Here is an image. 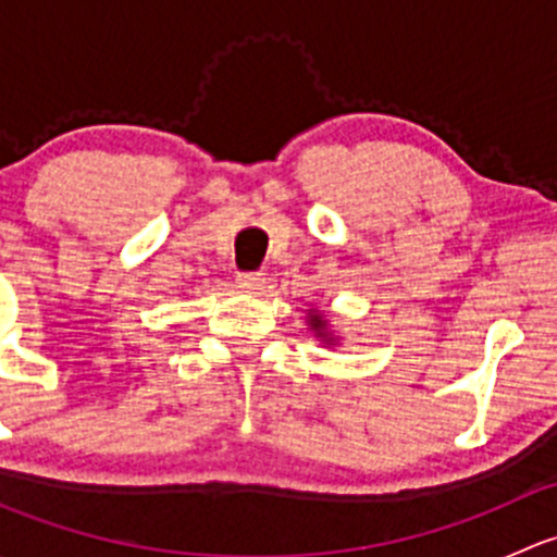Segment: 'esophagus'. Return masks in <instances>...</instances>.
Here are the masks:
<instances>
[{
	"label": "esophagus",
	"instance_id": "obj_1",
	"mask_svg": "<svg viewBox=\"0 0 557 557\" xmlns=\"http://www.w3.org/2000/svg\"><path fill=\"white\" fill-rule=\"evenodd\" d=\"M237 283L245 290H261L267 285V277H263V272H239Z\"/></svg>",
	"mask_w": 557,
	"mask_h": 557
}]
</instances>
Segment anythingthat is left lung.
Returning <instances> with one entry per match:
<instances>
[{"instance_id":"left-lung-1","label":"left lung","mask_w":557,"mask_h":557,"mask_svg":"<svg viewBox=\"0 0 557 557\" xmlns=\"http://www.w3.org/2000/svg\"><path fill=\"white\" fill-rule=\"evenodd\" d=\"M310 323H312V329H314V331H325V320L320 318V314H312Z\"/></svg>"}]
</instances>
